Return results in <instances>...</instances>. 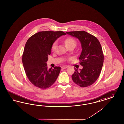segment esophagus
<instances>
[{
  "label": "esophagus",
  "mask_w": 124,
  "mask_h": 124,
  "mask_svg": "<svg viewBox=\"0 0 124 124\" xmlns=\"http://www.w3.org/2000/svg\"><path fill=\"white\" fill-rule=\"evenodd\" d=\"M68 67V66H62V67L61 68H62V69H65L66 68H67Z\"/></svg>",
  "instance_id": "1"
}]
</instances>
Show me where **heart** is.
Returning a JSON list of instances; mask_svg holds the SVG:
<instances>
[{"instance_id": "heart-1", "label": "heart", "mask_w": 124, "mask_h": 124, "mask_svg": "<svg viewBox=\"0 0 124 124\" xmlns=\"http://www.w3.org/2000/svg\"><path fill=\"white\" fill-rule=\"evenodd\" d=\"M64 43L67 47H68L71 46H76V43H77L74 39L71 38H67L64 40ZM57 46V42L56 41L54 42L52 46V50L53 51H55L56 50Z\"/></svg>"}]
</instances>
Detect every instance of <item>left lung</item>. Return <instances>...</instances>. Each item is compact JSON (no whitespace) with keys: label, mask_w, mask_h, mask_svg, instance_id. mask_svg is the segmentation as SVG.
I'll list each match as a JSON object with an SVG mask.
<instances>
[{"label":"left lung","mask_w":124,"mask_h":124,"mask_svg":"<svg viewBox=\"0 0 124 124\" xmlns=\"http://www.w3.org/2000/svg\"><path fill=\"white\" fill-rule=\"evenodd\" d=\"M66 33L78 39L82 49L79 60L83 69L78 70L75 68L72 79L80 87L90 86L99 78L103 64L104 55L100 43L95 37L85 31Z\"/></svg>","instance_id":"1"}]
</instances>
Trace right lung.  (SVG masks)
I'll return each mask as SVG.
<instances>
[{"mask_svg":"<svg viewBox=\"0 0 124 124\" xmlns=\"http://www.w3.org/2000/svg\"><path fill=\"white\" fill-rule=\"evenodd\" d=\"M62 31H40L34 34L25 44L22 56L25 73L30 82L41 89L50 87L58 78L60 67L47 69L46 62L52 46L61 36Z\"/></svg>","mask_w":124,"mask_h":124,"instance_id":"1","label":"right lung"}]
</instances>
